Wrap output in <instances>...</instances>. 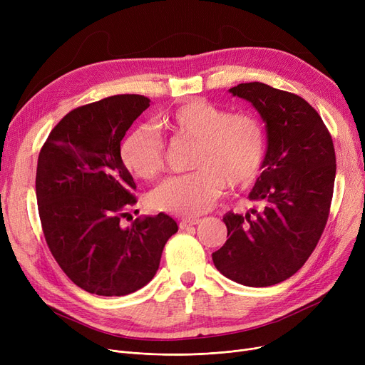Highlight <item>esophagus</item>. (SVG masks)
Segmentation results:
<instances>
[{
    "instance_id": "1",
    "label": "esophagus",
    "mask_w": 365,
    "mask_h": 365,
    "mask_svg": "<svg viewBox=\"0 0 365 365\" xmlns=\"http://www.w3.org/2000/svg\"><path fill=\"white\" fill-rule=\"evenodd\" d=\"M201 220L200 219H187V220H180L179 222V227L182 229H189V227H192V226H195V225H198Z\"/></svg>"
}]
</instances>
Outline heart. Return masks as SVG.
<instances>
[{
    "label": "heart",
    "instance_id": "b5f03b06",
    "mask_svg": "<svg viewBox=\"0 0 365 365\" xmlns=\"http://www.w3.org/2000/svg\"><path fill=\"white\" fill-rule=\"evenodd\" d=\"M158 125L173 138L195 140L190 153L194 171L173 176L148 197L158 212L195 217L213 207L227 183H252L266 155V131L257 115L229 112L205 99L187 101L163 113ZM121 158L134 176L149 180L164 168L165 143L152 124H136L121 142Z\"/></svg>",
    "mask_w": 365,
    "mask_h": 365
}]
</instances>
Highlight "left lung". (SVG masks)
I'll use <instances>...</instances> for the list:
<instances>
[{
    "label": "left lung",
    "mask_w": 365,
    "mask_h": 365,
    "mask_svg": "<svg viewBox=\"0 0 365 365\" xmlns=\"http://www.w3.org/2000/svg\"><path fill=\"white\" fill-rule=\"evenodd\" d=\"M266 123L267 150L252 189L256 207L227 212V240L213 253L226 278L267 287L294 275L309 259L330 215L336 153L329 128L300 96L263 83L232 87Z\"/></svg>",
    "instance_id": "8db88e82"
}]
</instances>
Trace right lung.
Instances as JSON below:
<instances>
[{
    "mask_svg": "<svg viewBox=\"0 0 365 365\" xmlns=\"http://www.w3.org/2000/svg\"><path fill=\"white\" fill-rule=\"evenodd\" d=\"M117 94L72 109L51 130L36 167V202L46 242L68 278L98 296H125L157 274L178 223L160 213L123 219L138 202L121 140L149 106Z\"/></svg>",
    "mask_w": 365,
    "mask_h": 365,
    "instance_id": "add662e5",
    "label": "right lung"
}]
</instances>
